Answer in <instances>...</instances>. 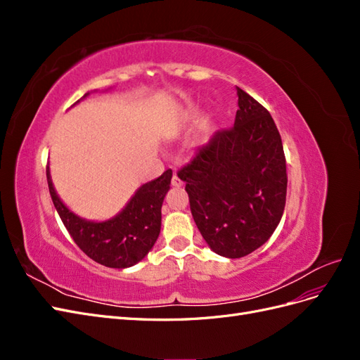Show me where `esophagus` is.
Here are the masks:
<instances>
[{
    "mask_svg": "<svg viewBox=\"0 0 360 360\" xmlns=\"http://www.w3.org/2000/svg\"><path fill=\"white\" fill-rule=\"evenodd\" d=\"M171 184H172V186H176V188H180V186H183V181L176 176V174H174L172 179H171Z\"/></svg>",
    "mask_w": 360,
    "mask_h": 360,
    "instance_id": "34e87169",
    "label": "esophagus"
}]
</instances>
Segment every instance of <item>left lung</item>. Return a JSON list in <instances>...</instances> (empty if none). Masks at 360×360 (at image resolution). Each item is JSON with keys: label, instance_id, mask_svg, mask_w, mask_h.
<instances>
[{"label": "left lung", "instance_id": "obj_1", "mask_svg": "<svg viewBox=\"0 0 360 360\" xmlns=\"http://www.w3.org/2000/svg\"><path fill=\"white\" fill-rule=\"evenodd\" d=\"M237 94L234 126L217 130L177 171L204 240L228 258L269 240L287 197L285 155L274 118L242 89Z\"/></svg>", "mask_w": 360, "mask_h": 360}]
</instances>
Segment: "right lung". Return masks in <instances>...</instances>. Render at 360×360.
Returning <instances> with one entry per match:
<instances>
[{
	"label": "right lung",
	"instance_id": "obj_1",
	"mask_svg": "<svg viewBox=\"0 0 360 360\" xmlns=\"http://www.w3.org/2000/svg\"><path fill=\"white\" fill-rule=\"evenodd\" d=\"M172 171L167 169L156 180L143 184L123 212L112 219L90 222L73 214L61 202L46 168L52 202L73 242L96 263L112 269L136 264L156 243L160 233L162 202L169 189Z\"/></svg>",
	"mask_w": 360,
	"mask_h": 360
}]
</instances>
